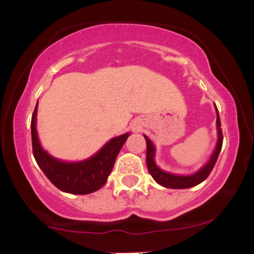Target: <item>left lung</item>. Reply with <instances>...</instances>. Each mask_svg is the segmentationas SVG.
Listing matches in <instances>:
<instances>
[{
  "mask_svg": "<svg viewBox=\"0 0 254 254\" xmlns=\"http://www.w3.org/2000/svg\"><path fill=\"white\" fill-rule=\"evenodd\" d=\"M216 114H217V118H216L217 142H216V146H215V150L214 152H212L210 160L205 163V166H203L198 172L193 173V175L177 176L161 170L155 162V153H156L155 145L151 142V140L148 139L147 136L143 135L146 139V147H147V150H146V163H147V170L148 172H150V175L152 176V178L155 179L158 184L171 189H186V188H191V187L198 186V184H200L201 182L205 181L207 177H209L210 172H211L215 163H216L217 157H219V153L222 147V140H224V136H222V130H221V123H220L219 111H217V108H216Z\"/></svg>",
  "mask_w": 254,
  "mask_h": 254,
  "instance_id": "1",
  "label": "left lung"
}]
</instances>
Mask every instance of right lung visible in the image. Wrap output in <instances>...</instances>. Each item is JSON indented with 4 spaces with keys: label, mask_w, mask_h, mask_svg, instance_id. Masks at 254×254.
<instances>
[{
    "label": "right lung",
    "mask_w": 254,
    "mask_h": 254,
    "mask_svg": "<svg viewBox=\"0 0 254 254\" xmlns=\"http://www.w3.org/2000/svg\"><path fill=\"white\" fill-rule=\"evenodd\" d=\"M37 109L33 112L32 146L33 155L40 170L58 189L70 194H89L101 189L111 175L115 158L119 153L129 132L109 140L96 155L79 162H65L50 156L40 145L37 134Z\"/></svg>",
    "instance_id": "add662e5"
}]
</instances>
